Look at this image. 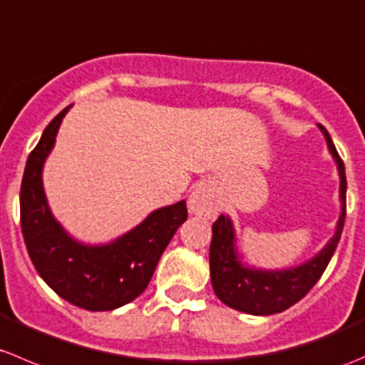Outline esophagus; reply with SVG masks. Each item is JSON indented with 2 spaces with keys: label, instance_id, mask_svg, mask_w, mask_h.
Wrapping results in <instances>:
<instances>
[{
  "label": "esophagus",
  "instance_id": "1",
  "mask_svg": "<svg viewBox=\"0 0 365 365\" xmlns=\"http://www.w3.org/2000/svg\"><path fill=\"white\" fill-rule=\"evenodd\" d=\"M187 205H190V211L193 215L198 216H211L216 215V198L212 193L211 186L205 182H200L195 186V190L191 191L190 198H187Z\"/></svg>",
  "mask_w": 365,
  "mask_h": 365
}]
</instances>
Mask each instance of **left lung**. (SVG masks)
<instances>
[{
	"label": "left lung",
	"instance_id": "8db88e82",
	"mask_svg": "<svg viewBox=\"0 0 365 365\" xmlns=\"http://www.w3.org/2000/svg\"><path fill=\"white\" fill-rule=\"evenodd\" d=\"M317 125L327 138L328 149L337 163L339 175H341V216H339L337 230L327 247L305 264L266 272V269L247 268L241 264L240 255L234 247L236 237H234L232 222L229 216L220 215L218 220L212 223L209 266H211V284L215 294L230 309L254 316H269L289 309L291 305L300 302L321 279L337 248L346 218V172L344 163L337 154L328 131L321 124Z\"/></svg>",
	"mask_w": 365,
	"mask_h": 365
}]
</instances>
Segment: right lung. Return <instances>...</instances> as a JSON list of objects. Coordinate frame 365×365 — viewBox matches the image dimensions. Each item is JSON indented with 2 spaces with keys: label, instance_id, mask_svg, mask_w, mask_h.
<instances>
[{
  "label": "right lung",
  "instance_id": "obj_1",
  "mask_svg": "<svg viewBox=\"0 0 365 365\" xmlns=\"http://www.w3.org/2000/svg\"><path fill=\"white\" fill-rule=\"evenodd\" d=\"M67 106L30 153L21 182V229L38 275L68 304L85 310H113L149 286L158 261L186 222V202L156 209L113 243L90 247L72 240L53 218L42 187V167L55 145Z\"/></svg>",
  "mask_w": 365,
  "mask_h": 365
}]
</instances>
